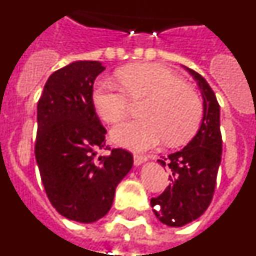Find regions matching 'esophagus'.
<instances>
[{
    "label": "esophagus",
    "mask_w": 256,
    "mask_h": 256,
    "mask_svg": "<svg viewBox=\"0 0 256 256\" xmlns=\"http://www.w3.org/2000/svg\"><path fill=\"white\" fill-rule=\"evenodd\" d=\"M134 165L136 166H140V165H142L144 162H148V158L146 156H141V155H134Z\"/></svg>",
    "instance_id": "esophagus-1"
}]
</instances>
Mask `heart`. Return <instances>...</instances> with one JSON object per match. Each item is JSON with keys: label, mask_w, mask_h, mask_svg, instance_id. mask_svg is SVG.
<instances>
[{"label": "heart", "mask_w": 256, "mask_h": 256, "mask_svg": "<svg viewBox=\"0 0 256 256\" xmlns=\"http://www.w3.org/2000/svg\"><path fill=\"white\" fill-rule=\"evenodd\" d=\"M116 76L120 86L100 80L92 90L94 108L106 123L124 120L132 108L130 100L146 102L141 110L144 119L112 130L115 144L146 151L164 140L169 146H180L192 138L202 118V104L178 74L162 64L144 62L123 68Z\"/></svg>", "instance_id": "obj_1"}]
</instances>
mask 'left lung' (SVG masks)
Returning a JSON list of instances; mask_svg holds the SVG:
<instances>
[{"label": "left lung", "mask_w": 256, "mask_h": 256, "mask_svg": "<svg viewBox=\"0 0 256 256\" xmlns=\"http://www.w3.org/2000/svg\"><path fill=\"white\" fill-rule=\"evenodd\" d=\"M186 70L202 96V119L194 138L177 152L158 160L169 166V186L151 198L154 214L169 227H182L201 216L212 202L222 159L220 108L209 83L195 70Z\"/></svg>", "instance_id": "obj_1"}]
</instances>
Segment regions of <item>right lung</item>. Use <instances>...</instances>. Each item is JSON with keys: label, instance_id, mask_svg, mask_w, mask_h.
I'll return each mask as SVG.
<instances>
[{"label": "right lung", "instance_id": "1", "mask_svg": "<svg viewBox=\"0 0 256 256\" xmlns=\"http://www.w3.org/2000/svg\"><path fill=\"white\" fill-rule=\"evenodd\" d=\"M100 61L78 60L47 79L37 105L36 160L52 206L69 220L94 223L108 212L115 188L133 166V156L114 148L92 102Z\"/></svg>", "mask_w": 256, "mask_h": 256}]
</instances>
